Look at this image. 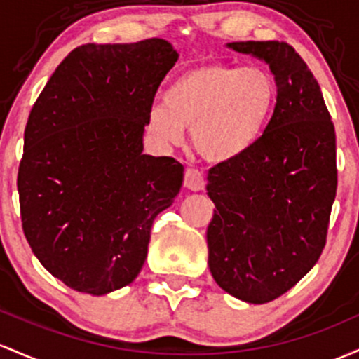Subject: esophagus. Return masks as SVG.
<instances>
[{
  "label": "esophagus",
  "instance_id": "esophagus-1",
  "mask_svg": "<svg viewBox=\"0 0 359 359\" xmlns=\"http://www.w3.org/2000/svg\"><path fill=\"white\" fill-rule=\"evenodd\" d=\"M184 187L191 191H201L205 188V176L198 169H187L184 171Z\"/></svg>",
  "mask_w": 359,
  "mask_h": 359
}]
</instances>
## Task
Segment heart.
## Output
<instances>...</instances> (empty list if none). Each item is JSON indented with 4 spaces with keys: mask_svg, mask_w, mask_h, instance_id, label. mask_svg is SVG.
I'll list each match as a JSON object with an SVG mask.
<instances>
[{
    "mask_svg": "<svg viewBox=\"0 0 359 359\" xmlns=\"http://www.w3.org/2000/svg\"><path fill=\"white\" fill-rule=\"evenodd\" d=\"M278 96L273 74L263 67L205 62L184 71L164 93V104L147 115V128L166 144L190 128L193 149L210 163L245 154L263 135Z\"/></svg>",
    "mask_w": 359,
    "mask_h": 359,
    "instance_id": "b5f03b06",
    "label": "heart"
}]
</instances>
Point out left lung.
<instances>
[{
	"label": "left lung",
	"mask_w": 359,
	"mask_h": 359,
	"mask_svg": "<svg viewBox=\"0 0 359 359\" xmlns=\"http://www.w3.org/2000/svg\"><path fill=\"white\" fill-rule=\"evenodd\" d=\"M275 76V111L241 158L208 171L215 203L208 268L224 292L266 304L295 287L320 257L336 198V134L317 79L287 42H231Z\"/></svg>",
	"instance_id": "obj_1"
}]
</instances>
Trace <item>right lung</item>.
I'll list each match as a JSON object with an SVG mask.
<instances>
[{
    "label": "right lung",
    "instance_id": "obj_1",
    "mask_svg": "<svg viewBox=\"0 0 359 359\" xmlns=\"http://www.w3.org/2000/svg\"><path fill=\"white\" fill-rule=\"evenodd\" d=\"M178 52L163 39L76 47L32 108L18 169L22 225L52 276L90 295L135 280L151 227L183 184L144 154L156 91Z\"/></svg>",
    "mask_w": 359,
    "mask_h": 359
}]
</instances>
